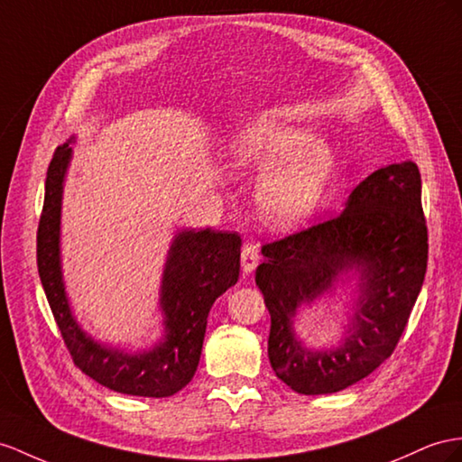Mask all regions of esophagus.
I'll list each match as a JSON object with an SVG mask.
<instances>
[{"label": "esophagus", "instance_id": "esophagus-1", "mask_svg": "<svg viewBox=\"0 0 462 462\" xmlns=\"http://www.w3.org/2000/svg\"><path fill=\"white\" fill-rule=\"evenodd\" d=\"M257 263H259L257 247L252 245V244H247L244 250H242V269H244V273H252V271L257 267Z\"/></svg>", "mask_w": 462, "mask_h": 462}]
</instances>
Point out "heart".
I'll use <instances>...</instances> for the list:
<instances>
[{
	"label": "heart",
	"mask_w": 462,
	"mask_h": 462,
	"mask_svg": "<svg viewBox=\"0 0 462 462\" xmlns=\"http://www.w3.org/2000/svg\"><path fill=\"white\" fill-rule=\"evenodd\" d=\"M310 130L259 116L230 140V160L240 171H265L257 185V205L275 230L309 220L332 181L334 153L313 142Z\"/></svg>",
	"instance_id": "obj_1"
}]
</instances>
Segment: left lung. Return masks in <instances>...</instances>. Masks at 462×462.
<instances>
[{"mask_svg":"<svg viewBox=\"0 0 462 462\" xmlns=\"http://www.w3.org/2000/svg\"><path fill=\"white\" fill-rule=\"evenodd\" d=\"M255 271L271 314L267 353L282 383L299 394L339 393L369 376L396 349L428 269L421 177L413 162L373 171L339 215L262 245ZM360 271L352 328L334 350H306L291 318L347 270Z\"/></svg>","mask_w":462,"mask_h":462,"instance_id":"1","label":"left lung"}]
</instances>
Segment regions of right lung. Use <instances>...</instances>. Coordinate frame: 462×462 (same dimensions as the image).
Returning a JSON list of instances; mask_svg holds the SVG:
<instances>
[{
  "mask_svg": "<svg viewBox=\"0 0 462 462\" xmlns=\"http://www.w3.org/2000/svg\"><path fill=\"white\" fill-rule=\"evenodd\" d=\"M72 148L58 146L46 171L37 232V265L54 320L78 369L115 393L165 398L191 381L203 349L210 306L240 277L238 232L185 230L175 236L165 262L160 306L163 341L150 351L126 353L88 336L69 310L60 269V207Z\"/></svg>",
  "mask_w": 462,
  "mask_h": 462,
  "instance_id": "right-lung-1",
  "label": "right lung"
}]
</instances>
